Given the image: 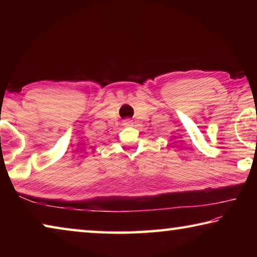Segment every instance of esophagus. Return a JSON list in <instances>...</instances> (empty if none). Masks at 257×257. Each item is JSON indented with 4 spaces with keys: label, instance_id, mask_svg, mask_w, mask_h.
Here are the masks:
<instances>
[{
    "label": "esophagus",
    "instance_id": "obj_1",
    "mask_svg": "<svg viewBox=\"0 0 257 257\" xmlns=\"http://www.w3.org/2000/svg\"><path fill=\"white\" fill-rule=\"evenodd\" d=\"M125 124H132V121H129V120H127V122H125Z\"/></svg>",
    "mask_w": 257,
    "mask_h": 257
}]
</instances>
